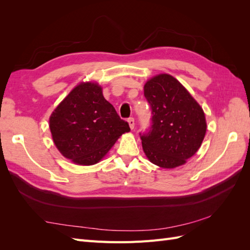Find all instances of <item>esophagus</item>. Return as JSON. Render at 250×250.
<instances>
[{"label": "esophagus", "mask_w": 250, "mask_h": 250, "mask_svg": "<svg viewBox=\"0 0 250 250\" xmlns=\"http://www.w3.org/2000/svg\"><path fill=\"white\" fill-rule=\"evenodd\" d=\"M127 122H128V124H129L130 129H133V128H134V119L133 118H129V119L127 120Z\"/></svg>", "instance_id": "esophagus-1"}]
</instances>
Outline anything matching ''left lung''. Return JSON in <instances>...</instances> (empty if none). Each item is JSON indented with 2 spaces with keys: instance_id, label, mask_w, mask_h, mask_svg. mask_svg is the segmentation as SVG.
<instances>
[{
  "instance_id": "left-lung-1",
  "label": "left lung",
  "mask_w": 250,
  "mask_h": 250,
  "mask_svg": "<svg viewBox=\"0 0 250 250\" xmlns=\"http://www.w3.org/2000/svg\"><path fill=\"white\" fill-rule=\"evenodd\" d=\"M151 107V126L140 133L148 160L172 169L186 164L200 148L207 122L200 105L171 75L160 74L144 86Z\"/></svg>"
}]
</instances>
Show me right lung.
<instances>
[{
  "instance_id": "add662e5",
  "label": "right lung",
  "mask_w": 250,
  "mask_h": 250,
  "mask_svg": "<svg viewBox=\"0 0 250 250\" xmlns=\"http://www.w3.org/2000/svg\"><path fill=\"white\" fill-rule=\"evenodd\" d=\"M55 146L64 157L89 166L102 160L129 125L105 100L97 83H80L50 117Z\"/></svg>"
}]
</instances>
